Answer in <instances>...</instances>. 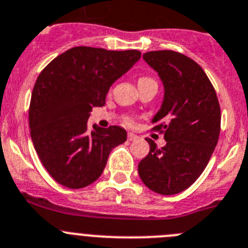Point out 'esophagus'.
Listing matches in <instances>:
<instances>
[{
	"label": "esophagus",
	"instance_id": "esophagus-1",
	"mask_svg": "<svg viewBox=\"0 0 248 248\" xmlns=\"http://www.w3.org/2000/svg\"><path fill=\"white\" fill-rule=\"evenodd\" d=\"M127 139L130 141H135V140H137V139H139V136H137V135H135V134H131V132H130V134L127 135Z\"/></svg>",
	"mask_w": 248,
	"mask_h": 248
}]
</instances>
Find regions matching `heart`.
Instances as JSON below:
<instances>
[{
    "label": "heart",
    "instance_id": "1",
    "mask_svg": "<svg viewBox=\"0 0 248 248\" xmlns=\"http://www.w3.org/2000/svg\"><path fill=\"white\" fill-rule=\"evenodd\" d=\"M150 79L151 78H147V77H141V78L139 79V82H140V80H150ZM127 122H130V120H127Z\"/></svg>",
    "mask_w": 248,
    "mask_h": 248
}]
</instances>
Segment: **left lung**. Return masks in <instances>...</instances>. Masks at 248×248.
I'll use <instances>...</instances> for the list:
<instances>
[{"label": "left lung", "instance_id": "obj_1", "mask_svg": "<svg viewBox=\"0 0 248 248\" xmlns=\"http://www.w3.org/2000/svg\"><path fill=\"white\" fill-rule=\"evenodd\" d=\"M143 59L163 80V106L153 122L164 135L161 149L147 140L150 151L139 164L147 188L163 195L188 189L209 163L220 132V107L211 80L202 66L184 54L157 50Z\"/></svg>", "mask_w": 248, "mask_h": 248}]
</instances>
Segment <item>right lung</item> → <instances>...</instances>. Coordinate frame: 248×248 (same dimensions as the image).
<instances>
[{"label": "right lung", "instance_id": "right-lung-1", "mask_svg": "<svg viewBox=\"0 0 248 248\" xmlns=\"http://www.w3.org/2000/svg\"><path fill=\"white\" fill-rule=\"evenodd\" d=\"M141 58L139 50L114 51L76 46L51 60L31 94L29 126L37 156L51 178L80 189L101 176L113 147L124 143L122 127L93 126V107L106 103L108 89Z\"/></svg>", "mask_w": 248, "mask_h": 248}]
</instances>
